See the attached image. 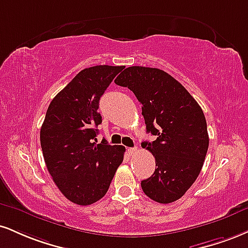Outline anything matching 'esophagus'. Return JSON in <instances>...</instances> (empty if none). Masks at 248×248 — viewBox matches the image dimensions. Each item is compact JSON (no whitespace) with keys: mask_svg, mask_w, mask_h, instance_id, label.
<instances>
[{"mask_svg":"<svg viewBox=\"0 0 248 248\" xmlns=\"http://www.w3.org/2000/svg\"><path fill=\"white\" fill-rule=\"evenodd\" d=\"M128 153L129 155H134L137 153V148H128Z\"/></svg>","mask_w":248,"mask_h":248,"instance_id":"esophagus-1","label":"esophagus"}]
</instances>
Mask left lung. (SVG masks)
Returning <instances> with one entry per match:
<instances>
[{
	"label": "left lung",
	"mask_w": 248,
	"mask_h": 248,
	"mask_svg": "<svg viewBox=\"0 0 248 248\" xmlns=\"http://www.w3.org/2000/svg\"><path fill=\"white\" fill-rule=\"evenodd\" d=\"M114 82L134 92L147 132L156 136L142 143L157 166L141 181L143 192L159 203L177 201L199 177L209 147L203 111L177 79L157 68L128 67Z\"/></svg>",
	"instance_id": "left-lung-1"
}]
</instances>
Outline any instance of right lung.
Listing matches in <instances>:
<instances>
[{"label": "right lung", "instance_id": "obj_1", "mask_svg": "<svg viewBox=\"0 0 248 248\" xmlns=\"http://www.w3.org/2000/svg\"><path fill=\"white\" fill-rule=\"evenodd\" d=\"M124 65H95L80 70L50 101L40 143L47 170L69 201L89 205L108 190L124 160V148L97 144L100 97Z\"/></svg>", "mask_w": 248, "mask_h": 248}]
</instances>
